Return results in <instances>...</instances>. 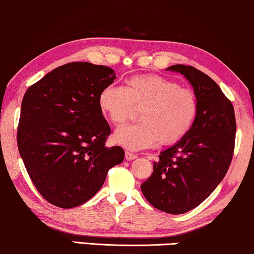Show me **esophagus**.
I'll return each instance as SVG.
<instances>
[{"label":"esophagus","mask_w":254,"mask_h":254,"mask_svg":"<svg viewBox=\"0 0 254 254\" xmlns=\"http://www.w3.org/2000/svg\"><path fill=\"white\" fill-rule=\"evenodd\" d=\"M125 157H126L127 161H133V159L137 157V155L134 154V152L129 151V150H127L126 152H125Z\"/></svg>","instance_id":"34e87169"}]
</instances>
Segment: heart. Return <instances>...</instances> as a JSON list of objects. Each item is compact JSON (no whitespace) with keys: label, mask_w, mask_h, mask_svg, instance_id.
Segmentation results:
<instances>
[{"label":"heart","mask_w":254,"mask_h":254,"mask_svg":"<svg viewBox=\"0 0 254 254\" xmlns=\"http://www.w3.org/2000/svg\"><path fill=\"white\" fill-rule=\"evenodd\" d=\"M98 105L113 125L125 123L134 109H140V123L124 125L113 134L117 143L129 149L148 148L159 141L177 143L189 133L197 113L195 93L159 75L134 76L124 88L106 86Z\"/></svg>","instance_id":"1"}]
</instances>
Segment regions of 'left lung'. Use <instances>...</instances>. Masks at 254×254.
Here are the masks:
<instances>
[{
    "instance_id": "obj_1",
    "label": "left lung",
    "mask_w": 254,
    "mask_h": 254,
    "mask_svg": "<svg viewBox=\"0 0 254 254\" xmlns=\"http://www.w3.org/2000/svg\"><path fill=\"white\" fill-rule=\"evenodd\" d=\"M168 70L180 72L193 86L196 118L183 140L161 152L141 190L151 206L178 215L199 206L227 175L234 156L236 118L230 100L204 72L184 64Z\"/></svg>"
}]
</instances>
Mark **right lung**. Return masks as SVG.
<instances>
[{"label": "right lung", "instance_id": "1", "mask_svg": "<svg viewBox=\"0 0 254 254\" xmlns=\"http://www.w3.org/2000/svg\"><path fill=\"white\" fill-rule=\"evenodd\" d=\"M106 65L70 62L45 75L22 100L17 144L38 192L60 208L91 199L124 149L107 148L111 127L98 97L116 79Z\"/></svg>", "mask_w": 254, "mask_h": 254}]
</instances>
